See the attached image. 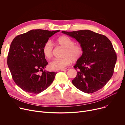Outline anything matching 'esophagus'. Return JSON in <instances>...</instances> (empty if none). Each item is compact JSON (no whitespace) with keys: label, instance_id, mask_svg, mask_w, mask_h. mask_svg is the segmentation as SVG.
<instances>
[{"label":"esophagus","instance_id":"esophagus-1","mask_svg":"<svg viewBox=\"0 0 125 125\" xmlns=\"http://www.w3.org/2000/svg\"><path fill=\"white\" fill-rule=\"evenodd\" d=\"M69 69V68H64V69H61V71H67Z\"/></svg>","mask_w":125,"mask_h":125}]
</instances>
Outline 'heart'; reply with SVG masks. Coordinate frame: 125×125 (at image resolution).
<instances>
[{
  "instance_id": "heart-1",
  "label": "heart",
  "mask_w": 125,
  "mask_h": 125,
  "mask_svg": "<svg viewBox=\"0 0 125 125\" xmlns=\"http://www.w3.org/2000/svg\"><path fill=\"white\" fill-rule=\"evenodd\" d=\"M57 43L65 48L63 59H55L50 63L49 67L52 70H61L69 65L72 61H77L83 53V48L80 44H75L74 42L69 37L63 35L56 41ZM44 57L50 59L53 54V45L50 41L45 42L42 48Z\"/></svg>"
}]
</instances>
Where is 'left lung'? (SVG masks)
<instances>
[{
  "instance_id": "obj_1",
  "label": "left lung",
  "mask_w": 125,
  "mask_h": 125,
  "mask_svg": "<svg viewBox=\"0 0 125 125\" xmlns=\"http://www.w3.org/2000/svg\"><path fill=\"white\" fill-rule=\"evenodd\" d=\"M62 32L75 38L83 48V55L74 66L77 75L73 84L88 94L102 89L112 77L117 59L109 39L89 30Z\"/></svg>"
}]
</instances>
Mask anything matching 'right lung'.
I'll return each instance as SVG.
<instances>
[{
    "label": "right lung",
    "mask_w": 125,
    "mask_h": 125,
    "mask_svg": "<svg viewBox=\"0 0 125 125\" xmlns=\"http://www.w3.org/2000/svg\"><path fill=\"white\" fill-rule=\"evenodd\" d=\"M59 31L31 30L17 36L12 41L8 65L13 80L26 92L40 93L53 82L57 72L43 70L48 63L42 48L49 38Z\"/></svg>",
    "instance_id": "obj_1"
}]
</instances>
